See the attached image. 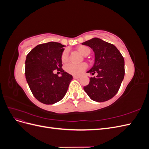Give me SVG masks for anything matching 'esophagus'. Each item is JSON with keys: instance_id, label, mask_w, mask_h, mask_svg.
Returning a JSON list of instances; mask_svg holds the SVG:
<instances>
[{"instance_id": "obj_1", "label": "esophagus", "mask_w": 149, "mask_h": 149, "mask_svg": "<svg viewBox=\"0 0 149 149\" xmlns=\"http://www.w3.org/2000/svg\"><path fill=\"white\" fill-rule=\"evenodd\" d=\"M79 78H80V76H73L74 79H79Z\"/></svg>"}]
</instances>
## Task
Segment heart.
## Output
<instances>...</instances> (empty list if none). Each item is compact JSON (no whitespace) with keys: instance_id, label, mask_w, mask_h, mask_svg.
Wrapping results in <instances>:
<instances>
[{"instance_id":"obj_1","label":"heart","mask_w":149,"mask_h":149,"mask_svg":"<svg viewBox=\"0 0 149 149\" xmlns=\"http://www.w3.org/2000/svg\"><path fill=\"white\" fill-rule=\"evenodd\" d=\"M76 49L80 53H81L83 56H87L91 52L90 48L85 45H79ZM61 61L63 63H65L68 60V49H65L63 52L61 56ZM87 68V65L86 63H81L79 65L73 64V63H69L65 66V70L68 73L73 74V75H79L81 74L84 70Z\"/></svg>"}]
</instances>
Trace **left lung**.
<instances>
[{
	"mask_svg": "<svg viewBox=\"0 0 149 149\" xmlns=\"http://www.w3.org/2000/svg\"><path fill=\"white\" fill-rule=\"evenodd\" d=\"M82 45L89 47L94 53L93 66L87 71L96 77L90 78L84 91L92 100L104 102L113 97L118 92L124 79V60L114 45L98 38H93Z\"/></svg>",
	"mask_w": 149,
	"mask_h": 149,
	"instance_id": "1",
	"label": "left lung"
}]
</instances>
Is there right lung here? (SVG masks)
Here are the masks:
<instances>
[{
    "mask_svg": "<svg viewBox=\"0 0 149 149\" xmlns=\"http://www.w3.org/2000/svg\"><path fill=\"white\" fill-rule=\"evenodd\" d=\"M65 46L60 43L48 42L38 45L26 55L25 78L35 97L45 104H53L64 97L72 75L61 68V54ZM60 70L62 76L54 74Z\"/></svg>",
    "mask_w": 149,
    "mask_h": 149,
    "instance_id": "1",
    "label": "right lung"
}]
</instances>
